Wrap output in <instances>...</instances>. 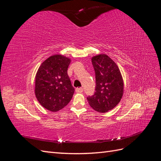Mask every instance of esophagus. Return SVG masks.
<instances>
[{"instance_id":"obj_1","label":"esophagus","mask_w":161,"mask_h":161,"mask_svg":"<svg viewBox=\"0 0 161 161\" xmlns=\"http://www.w3.org/2000/svg\"><path fill=\"white\" fill-rule=\"evenodd\" d=\"M82 91H83V89H82V87H79V88L76 89V92H82Z\"/></svg>"}]
</instances>
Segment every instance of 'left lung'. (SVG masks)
<instances>
[{
	"label": "left lung",
	"instance_id": "left-lung-1",
	"mask_svg": "<svg viewBox=\"0 0 161 161\" xmlns=\"http://www.w3.org/2000/svg\"><path fill=\"white\" fill-rule=\"evenodd\" d=\"M95 72V94L87 97L91 108L100 113L114 109L122 98L124 80L119 68L106 54L95 56L91 59Z\"/></svg>",
	"mask_w": 161,
	"mask_h": 161
}]
</instances>
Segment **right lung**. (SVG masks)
I'll use <instances>...</instances> for the list:
<instances>
[{"label": "right lung", "mask_w": 161, "mask_h": 161, "mask_svg": "<svg viewBox=\"0 0 161 161\" xmlns=\"http://www.w3.org/2000/svg\"><path fill=\"white\" fill-rule=\"evenodd\" d=\"M70 59L60 54L50 56L42 62L36 76L35 94L46 109L56 112L70 101L75 89L68 75Z\"/></svg>", "instance_id": "1"}]
</instances>
